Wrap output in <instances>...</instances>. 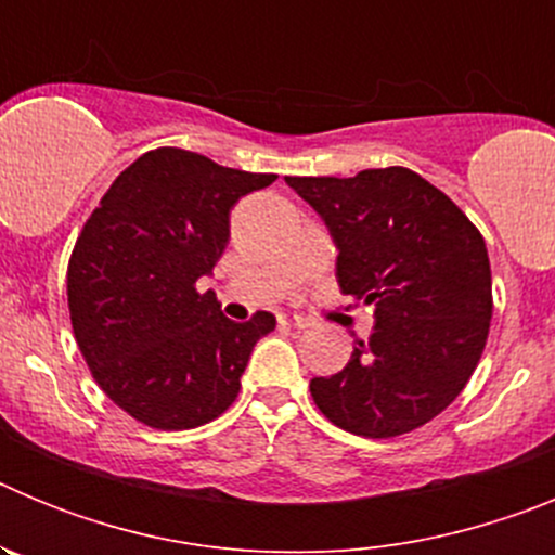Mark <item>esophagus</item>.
I'll list each match as a JSON object with an SVG mask.
<instances>
[{
	"label": "esophagus",
	"mask_w": 555,
	"mask_h": 555,
	"mask_svg": "<svg viewBox=\"0 0 555 555\" xmlns=\"http://www.w3.org/2000/svg\"><path fill=\"white\" fill-rule=\"evenodd\" d=\"M278 322H281L283 327H308L311 322L306 320V317H300V313H278Z\"/></svg>",
	"instance_id": "obj_1"
}]
</instances>
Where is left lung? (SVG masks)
<instances>
[{
    "label": "left lung",
    "mask_w": 555,
    "mask_h": 555,
    "mask_svg": "<svg viewBox=\"0 0 555 555\" xmlns=\"http://www.w3.org/2000/svg\"><path fill=\"white\" fill-rule=\"evenodd\" d=\"M331 230L341 294L375 308L341 372L313 377L317 409L366 439L442 414L473 377L492 322L483 235L453 199L405 166L356 178H286Z\"/></svg>",
    "instance_id": "obj_1"
}]
</instances>
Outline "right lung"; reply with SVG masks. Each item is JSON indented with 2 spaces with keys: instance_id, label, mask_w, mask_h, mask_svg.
<instances>
[{
  "instance_id": "add662e5",
  "label": "right lung",
  "mask_w": 555,
  "mask_h": 555,
  "mask_svg": "<svg viewBox=\"0 0 555 555\" xmlns=\"http://www.w3.org/2000/svg\"><path fill=\"white\" fill-rule=\"evenodd\" d=\"M274 175L228 169L158 146L113 180L68 258L72 331L88 370L121 411L158 430L217 420L242 389L269 311L233 322L197 292L230 238V208Z\"/></svg>"
}]
</instances>
